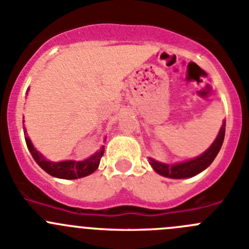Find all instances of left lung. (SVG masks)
Wrapping results in <instances>:
<instances>
[{
  "mask_svg": "<svg viewBox=\"0 0 249 249\" xmlns=\"http://www.w3.org/2000/svg\"><path fill=\"white\" fill-rule=\"evenodd\" d=\"M225 126H226V124L224 123L221 126V130L219 132V135H217L216 140L213 141V145L203 155H200L196 159L190 160V161L187 162H182V163L172 164V166L171 164L161 163V162H157L152 159H148L150 160V164L153 167V169L157 173L163 176V177L176 178V179L194 177L198 173L203 172L205 168H208L213 163L215 157L217 156V153H219L225 139Z\"/></svg>",
  "mask_w": 249,
  "mask_h": 249,
  "instance_id": "1",
  "label": "left lung"
}]
</instances>
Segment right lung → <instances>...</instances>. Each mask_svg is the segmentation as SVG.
<instances>
[{
  "label": "right lung",
  "instance_id": "1",
  "mask_svg": "<svg viewBox=\"0 0 249 249\" xmlns=\"http://www.w3.org/2000/svg\"><path fill=\"white\" fill-rule=\"evenodd\" d=\"M24 123V120H23ZM24 136H25V142H27L28 150L30 151L33 159L36 160V163L53 177L61 178V179H77V178L86 177L89 176L93 172L96 171L99 166L102 156L104 153V147H102L98 152H96L93 156L89 159L85 160V161L76 162V161H62V162H50L48 160L44 159L41 153L34 148L32 145V141L27 136V131L24 129Z\"/></svg>",
  "mask_w": 249,
  "mask_h": 249
}]
</instances>
